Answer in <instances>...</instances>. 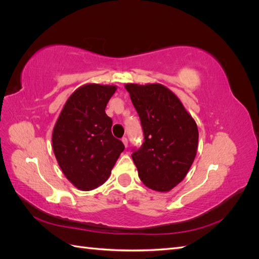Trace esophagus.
<instances>
[{
  "label": "esophagus",
  "instance_id": "obj_1",
  "mask_svg": "<svg viewBox=\"0 0 259 259\" xmlns=\"http://www.w3.org/2000/svg\"><path fill=\"white\" fill-rule=\"evenodd\" d=\"M122 143L124 144V146H125V147H127V145H128V140H127V138H126V137H123V138H122Z\"/></svg>",
  "mask_w": 259,
  "mask_h": 259
}]
</instances>
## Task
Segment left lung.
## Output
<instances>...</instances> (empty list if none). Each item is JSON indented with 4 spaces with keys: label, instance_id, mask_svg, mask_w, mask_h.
Returning a JSON list of instances; mask_svg holds the SVG:
<instances>
[{
    "label": "left lung",
    "instance_id": "8db88e82",
    "mask_svg": "<svg viewBox=\"0 0 259 259\" xmlns=\"http://www.w3.org/2000/svg\"><path fill=\"white\" fill-rule=\"evenodd\" d=\"M144 131V144L132 159L140 180L152 190L166 192L186 177L198 149L197 123L182 101L165 86L126 84Z\"/></svg>",
    "mask_w": 259,
    "mask_h": 259
}]
</instances>
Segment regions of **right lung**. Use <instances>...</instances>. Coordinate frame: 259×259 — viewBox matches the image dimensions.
<instances>
[{"label": "right lung", "mask_w": 259, "mask_h": 259, "mask_svg": "<svg viewBox=\"0 0 259 259\" xmlns=\"http://www.w3.org/2000/svg\"><path fill=\"white\" fill-rule=\"evenodd\" d=\"M115 85L86 84L73 92L53 131L56 160L77 189L90 191L103 185L124 150L111 133L112 120L105 109Z\"/></svg>", "instance_id": "add662e5"}]
</instances>
